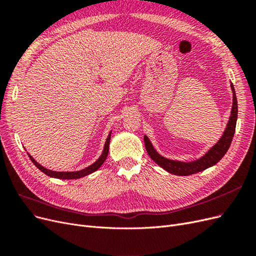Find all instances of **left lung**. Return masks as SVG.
Instances as JSON below:
<instances>
[{"label":"left lung","instance_id":"left-lung-1","mask_svg":"<svg viewBox=\"0 0 256 256\" xmlns=\"http://www.w3.org/2000/svg\"><path fill=\"white\" fill-rule=\"evenodd\" d=\"M230 88L233 92V104H232L230 110V116L228 118V122L226 124V130H224L223 134L214 146H212L202 157L198 159L192 160V161H180V160H173L166 158L156 150L154 145L152 144L150 140L146 134H144V143L147 154H150V157L156 162V164L161 166L166 172L180 175V176H188L196 174L198 172H202L204 170L214 166L216 164L222 159L224 154H226L228 150L230 148V145L233 140V136L235 134L236 122H237V114H238V106H237V97L236 92L234 90V85L230 83Z\"/></svg>","mask_w":256,"mask_h":256}]
</instances>
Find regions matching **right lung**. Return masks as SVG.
Segmentation results:
<instances>
[{"mask_svg":"<svg viewBox=\"0 0 256 256\" xmlns=\"http://www.w3.org/2000/svg\"><path fill=\"white\" fill-rule=\"evenodd\" d=\"M111 134H112V131H110L109 136H108V138H106L104 146V150H102V154H100V157L94 162V164L88 166V168H85L83 170H80V171H74V172H58V171H52V170L46 168L44 166H42V164H38V162L32 156H30L28 152V154L30 159L32 160L33 164L38 168H40L42 173H44L46 175H48V176L53 177V178H58V180H78V178H81V177H84V176H86V175H90L92 173L96 172L97 170L104 164V160L108 157V154H109V145H110V140H111Z\"/></svg>","mask_w":256,"mask_h":256,"instance_id":"add662e5","label":"right lung"}]
</instances>
